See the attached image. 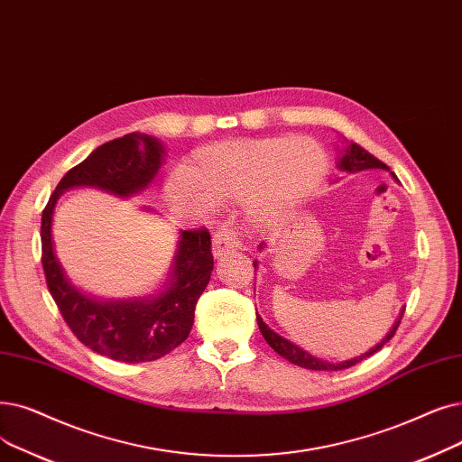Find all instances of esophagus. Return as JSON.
Segmentation results:
<instances>
[{"mask_svg": "<svg viewBox=\"0 0 462 462\" xmlns=\"http://www.w3.org/2000/svg\"><path fill=\"white\" fill-rule=\"evenodd\" d=\"M242 247V242H239L236 232L232 228L220 226L217 234L213 236V254L215 256H223L226 253H234Z\"/></svg>", "mask_w": 462, "mask_h": 462, "instance_id": "1", "label": "esophagus"}]
</instances>
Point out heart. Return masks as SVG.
I'll list each match as a JSON object with an SVG mask.
<instances>
[{"label": "heart", "instance_id": "obj_1", "mask_svg": "<svg viewBox=\"0 0 462 462\" xmlns=\"http://www.w3.org/2000/svg\"><path fill=\"white\" fill-rule=\"evenodd\" d=\"M327 173V151L313 139H230L196 149L183 171L168 177L166 194L177 206L198 209L247 199L256 225H273L308 202Z\"/></svg>", "mask_w": 462, "mask_h": 462}]
</instances>
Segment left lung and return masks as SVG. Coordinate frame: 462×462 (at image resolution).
I'll return each mask as SVG.
<instances>
[{
	"instance_id": "obj_1",
	"label": "left lung",
	"mask_w": 462,
	"mask_h": 462,
	"mask_svg": "<svg viewBox=\"0 0 462 462\" xmlns=\"http://www.w3.org/2000/svg\"><path fill=\"white\" fill-rule=\"evenodd\" d=\"M336 166L342 170V171H347V173H356V171H365V170H374V168H379V170H387V166L383 162H379V160L375 156H372L368 151H365L360 145L353 143V142H347V139L344 137V149L339 151V156H337V162ZM394 177V173H393ZM396 179V177H394ZM258 249H264V244H260ZM254 272H256V260H254ZM402 315H404V310L400 311L398 319L394 320V325L391 327V330L387 332V336L381 339V342L377 346H374L370 351L358 355L355 358H349V360H342V363H328V360H323V358H317L313 355H310L308 351H304L302 347L294 346L292 342H289V339H285L283 336H279L277 332H273L264 320L263 317H260L256 313V323H258V328L260 332H263L264 339L268 342V346L283 358H287L289 363L296 365V366H302V368H308V370H323V372H337V370H346V368H351L355 366L356 363H360V360H365L366 356L374 355L375 351H379L381 347H383L389 339L394 336L400 320H402Z\"/></svg>"
}]
</instances>
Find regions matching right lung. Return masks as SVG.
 Wrapping results in <instances>:
<instances>
[{"mask_svg": "<svg viewBox=\"0 0 462 462\" xmlns=\"http://www.w3.org/2000/svg\"><path fill=\"white\" fill-rule=\"evenodd\" d=\"M164 160L166 147L152 135L132 132L113 139L62 177L43 209L42 260L54 302L79 342L118 363H149L185 342L196 302L213 272L211 236L206 228L179 232L173 263L156 294L102 300L79 291L58 260L52 239L54 208L62 192L75 187H94L118 198L135 196L154 181Z\"/></svg>", "mask_w": 462, "mask_h": 462, "instance_id": "obj_1", "label": "right lung"}]
</instances>
